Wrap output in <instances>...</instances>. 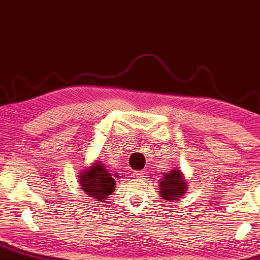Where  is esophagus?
<instances>
[{"label":"esophagus","mask_w":260,"mask_h":260,"mask_svg":"<svg viewBox=\"0 0 260 260\" xmlns=\"http://www.w3.org/2000/svg\"><path fill=\"white\" fill-rule=\"evenodd\" d=\"M134 176H136L137 178H144V177H146V171H145V170L136 171V172H134Z\"/></svg>","instance_id":"esophagus-1"}]
</instances>
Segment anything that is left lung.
Listing matches in <instances>:
<instances>
[{
  "mask_svg": "<svg viewBox=\"0 0 260 260\" xmlns=\"http://www.w3.org/2000/svg\"><path fill=\"white\" fill-rule=\"evenodd\" d=\"M186 191L185 181L182 177L181 170H172L160 181V193L166 201H174L181 199L183 193Z\"/></svg>",
  "mask_w": 260,
  "mask_h": 260,
  "instance_id": "obj_1",
  "label": "left lung"
}]
</instances>
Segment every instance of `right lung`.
Returning <instances> with one entry per match:
<instances>
[{"label":"right lung","mask_w":260,"mask_h":260,"mask_svg":"<svg viewBox=\"0 0 260 260\" xmlns=\"http://www.w3.org/2000/svg\"><path fill=\"white\" fill-rule=\"evenodd\" d=\"M84 191L95 201H105L115 190V179L106 170L105 165L96 162L79 176Z\"/></svg>","instance_id":"1"}]
</instances>
